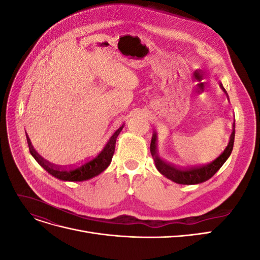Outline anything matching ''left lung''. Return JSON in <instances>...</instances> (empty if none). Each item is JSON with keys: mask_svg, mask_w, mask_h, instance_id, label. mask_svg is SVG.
I'll use <instances>...</instances> for the list:
<instances>
[{"mask_svg": "<svg viewBox=\"0 0 260 260\" xmlns=\"http://www.w3.org/2000/svg\"><path fill=\"white\" fill-rule=\"evenodd\" d=\"M220 88L223 90V92L228 96V93L221 83H220ZM234 137H235V121L233 122L232 133L230 136L229 143H228V146L225 147L223 153L214 161H211L210 164H207V165H203V166H200V167L179 168L174 166V165L160 159L158 154H157L156 132L153 133L152 141H151V153L153 156L155 166L161 175H164L166 178L170 179L171 181H174V182L179 184H198V183L205 182L206 180L210 179L220 168H221V166L225 162V160L229 158V156L231 155V152L233 149Z\"/></svg>", "mask_w": 260, "mask_h": 260, "instance_id": "left-lung-1", "label": "left lung"}]
</instances>
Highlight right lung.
Returning a JSON list of instances; mask_svg holds the SVG:
<instances>
[{
    "label": "right lung",
    "instance_id": "1",
    "mask_svg": "<svg viewBox=\"0 0 260 260\" xmlns=\"http://www.w3.org/2000/svg\"><path fill=\"white\" fill-rule=\"evenodd\" d=\"M122 128L123 124L119 129H117L115 131L114 135L108 140V142L106 143L104 148L100 152V154H98V156L93 157L90 160H86L85 162H82L81 165H78V166L74 167L57 166V165H54L48 160H45L43 157H41L36 152V149L34 148L32 144H31L29 137L27 135L26 137L30 154L34 156V158L39 162V165L42 166L50 175L62 181H84L100 175L101 172H103L109 166L115 152L117 137L119 136Z\"/></svg>",
    "mask_w": 260,
    "mask_h": 260
}]
</instances>
